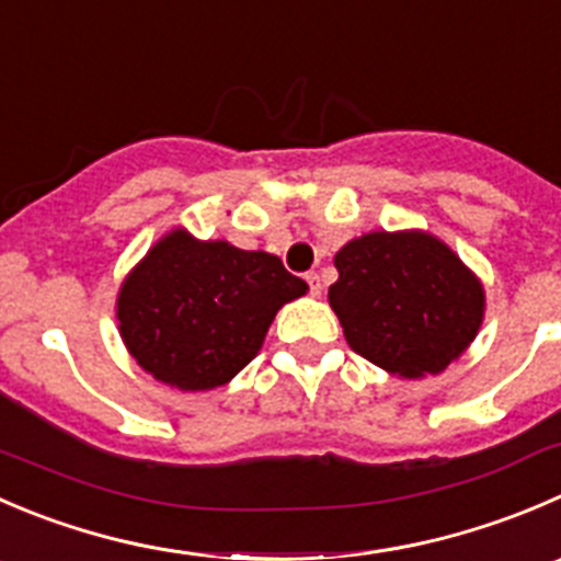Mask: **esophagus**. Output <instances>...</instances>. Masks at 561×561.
Here are the masks:
<instances>
[{"label":"esophagus","instance_id":"obj_1","mask_svg":"<svg viewBox=\"0 0 561 561\" xmlns=\"http://www.w3.org/2000/svg\"><path fill=\"white\" fill-rule=\"evenodd\" d=\"M307 282H309V293H312V296H320V293H323V285H320V274H307Z\"/></svg>","mask_w":561,"mask_h":561}]
</instances>
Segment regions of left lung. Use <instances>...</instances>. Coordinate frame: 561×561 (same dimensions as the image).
Here are the masks:
<instances>
[{"label":"left lung","mask_w":561,"mask_h":561,"mask_svg":"<svg viewBox=\"0 0 561 561\" xmlns=\"http://www.w3.org/2000/svg\"><path fill=\"white\" fill-rule=\"evenodd\" d=\"M329 304L358 356L397 378L438 375L485 318L480 276L425 230H375L334 254Z\"/></svg>","instance_id":"1"}]
</instances>
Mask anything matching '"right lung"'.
Returning <instances> with one entry per match:
<instances>
[{
	"instance_id": "right-lung-1",
	"label": "right lung",
	"mask_w": 561,
	"mask_h": 561,
	"mask_svg": "<svg viewBox=\"0 0 561 561\" xmlns=\"http://www.w3.org/2000/svg\"><path fill=\"white\" fill-rule=\"evenodd\" d=\"M307 290L276 254L175 227L128 271L114 312L145 373L172 389L208 391L257 356L276 312Z\"/></svg>"
}]
</instances>
